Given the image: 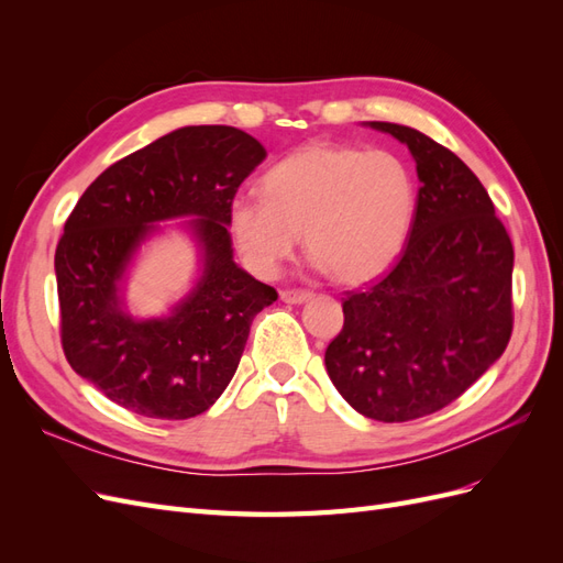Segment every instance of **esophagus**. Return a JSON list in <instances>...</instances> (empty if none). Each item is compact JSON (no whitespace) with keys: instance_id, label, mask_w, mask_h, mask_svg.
I'll return each mask as SVG.
<instances>
[{"instance_id":"obj_1","label":"esophagus","mask_w":563,"mask_h":563,"mask_svg":"<svg viewBox=\"0 0 563 563\" xmlns=\"http://www.w3.org/2000/svg\"><path fill=\"white\" fill-rule=\"evenodd\" d=\"M312 298L310 291H298V288H288V291H282V300L288 305H300L308 302Z\"/></svg>"}]
</instances>
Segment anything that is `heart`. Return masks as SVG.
Returning <instances> with one entry per match:
<instances>
[{"label": "heart", "instance_id": "heart-1", "mask_svg": "<svg viewBox=\"0 0 563 563\" xmlns=\"http://www.w3.org/2000/svg\"><path fill=\"white\" fill-rule=\"evenodd\" d=\"M263 197L236 195L232 242L255 277H275L305 236L312 265L340 284H366L399 258L413 230L418 185L387 150L310 143L263 176Z\"/></svg>", "mask_w": 563, "mask_h": 563}]
</instances>
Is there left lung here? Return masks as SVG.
<instances>
[{"instance_id": "obj_1", "label": "left lung", "mask_w": 563, "mask_h": 563, "mask_svg": "<svg viewBox=\"0 0 563 563\" xmlns=\"http://www.w3.org/2000/svg\"><path fill=\"white\" fill-rule=\"evenodd\" d=\"M416 162L413 230L387 275L343 302L327 373L366 418L406 422L449 406L500 360L512 335L515 249L484 185L411 126L364 122Z\"/></svg>"}]
</instances>
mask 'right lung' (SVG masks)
Here are the masks:
<instances>
[{"label":"right lung","mask_w":563,"mask_h":563,"mask_svg":"<svg viewBox=\"0 0 563 563\" xmlns=\"http://www.w3.org/2000/svg\"><path fill=\"white\" fill-rule=\"evenodd\" d=\"M267 157L234 126H180L106 168L81 195L56 249L60 338L77 376L145 418L207 411L240 366L251 321L277 300L234 263L228 209ZM191 236L198 275L164 316L128 310L140 251L167 227Z\"/></svg>","instance_id":"add662e5"}]
</instances>
